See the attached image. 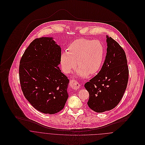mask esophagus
Segmentation results:
<instances>
[{
    "instance_id": "esophagus-1",
    "label": "esophagus",
    "mask_w": 145,
    "mask_h": 145,
    "mask_svg": "<svg viewBox=\"0 0 145 145\" xmlns=\"http://www.w3.org/2000/svg\"><path fill=\"white\" fill-rule=\"evenodd\" d=\"M70 85L74 89H79L80 88V84L75 80H71L70 81Z\"/></svg>"
}]
</instances>
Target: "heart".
I'll use <instances>...</instances> for the list:
<instances>
[{"instance_id": "heart-1", "label": "heart", "mask_w": 145, "mask_h": 145, "mask_svg": "<svg viewBox=\"0 0 145 145\" xmlns=\"http://www.w3.org/2000/svg\"><path fill=\"white\" fill-rule=\"evenodd\" d=\"M104 57V48L99 41L86 39L76 40L70 43L67 52L60 56V63L63 71L70 73L77 63L79 67L76 74L85 78L90 74H95L100 70Z\"/></svg>"}]
</instances>
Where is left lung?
<instances>
[{"label": "left lung", "instance_id": "1", "mask_svg": "<svg viewBox=\"0 0 145 145\" xmlns=\"http://www.w3.org/2000/svg\"><path fill=\"white\" fill-rule=\"evenodd\" d=\"M106 55L99 73L85 83L89 93V107L97 113L114 108L122 99L128 80V68L123 49L106 35Z\"/></svg>", "mask_w": 145, "mask_h": 145}]
</instances>
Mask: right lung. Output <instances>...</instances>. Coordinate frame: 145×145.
I'll list each match as a JSON object with an SVG mask.
<instances>
[{"mask_svg":"<svg viewBox=\"0 0 145 145\" xmlns=\"http://www.w3.org/2000/svg\"><path fill=\"white\" fill-rule=\"evenodd\" d=\"M61 54V48L53 37H41L30 43L20 61L23 94L36 109L44 114L61 110L69 97V80L59 67Z\"/></svg>","mask_w":145,"mask_h":145,"instance_id":"obj_1","label":"right lung"}]
</instances>
